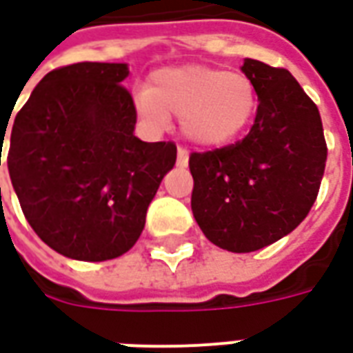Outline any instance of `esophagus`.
I'll list each match as a JSON object with an SVG mask.
<instances>
[{
    "label": "esophagus",
    "instance_id": "esophagus-1",
    "mask_svg": "<svg viewBox=\"0 0 353 353\" xmlns=\"http://www.w3.org/2000/svg\"><path fill=\"white\" fill-rule=\"evenodd\" d=\"M189 164V153L185 151L183 147H177V166L185 168Z\"/></svg>",
    "mask_w": 353,
    "mask_h": 353
}]
</instances>
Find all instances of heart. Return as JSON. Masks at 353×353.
<instances>
[{"instance_id": "b5f03b06", "label": "heart", "mask_w": 353, "mask_h": 353, "mask_svg": "<svg viewBox=\"0 0 353 353\" xmlns=\"http://www.w3.org/2000/svg\"><path fill=\"white\" fill-rule=\"evenodd\" d=\"M134 105L153 130H162L168 117L176 115L185 138L192 143L221 147L252 121L257 92L244 73L183 64L151 73L149 87L136 92Z\"/></svg>"}]
</instances>
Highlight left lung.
<instances>
[{
    "label": "left lung",
    "instance_id": "left-lung-1",
    "mask_svg": "<svg viewBox=\"0 0 353 353\" xmlns=\"http://www.w3.org/2000/svg\"><path fill=\"white\" fill-rule=\"evenodd\" d=\"M242 72L259 98L250 134L189 159L192 215L212 244L232 253L257 252L296 229L327 161L319 111L295 77L252 58Z\"/></svg>",
    "mask_w": 353,
    "mask_h": 353
}]
</instances>
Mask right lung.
<instances>
[{"instance_id": "add662e5", "label": "right lung", "mask_w": 353, "mask_h": 353, "mask_svg": "<svg viewBox=\"0 0 353 353\" xmlns=\"http://www.w3.org/2000/svg\"><path fill=\"white\" fill-rule=\"evenodd\" d=\"M126 77L128 65L108 62L52 70L12 123L7 168L20 208L35 234L70 259L128 252L176 164L172 141L134 136L136 108L121 85Z\"/></svg>"}]
</instances>
